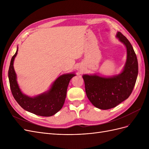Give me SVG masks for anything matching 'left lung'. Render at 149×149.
I'll return each instance as SVG.
<instances>
[{"mask_svg":"<svg viewBox=\"0 0 149 149\" xmlns=\"http://www.w3.org/2000/svg\"><path fill=\"white\" fill-rule=\"evenodd\" d=\"M116 37L126 47L127 59L121 73L112 76L83 74L85 91L89 100L98 109L113 108L129 97L138 75V61L132 45L119 31Z\"/></svg>","mask_w":149,"mask_h":149,"instance_id":"obj_1","label":"left lung"}]
</instances>
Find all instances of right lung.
<instances>
[{
  "label": "right lung",
  "mask_w": 149,
  "mask_h": 149,
  "mask_svg": "<svg viewBox=\"0 0 149 149\" xmlns=\"http://www.w3.org/2000/svg\"><path fill=\"white\" fill-rule=\"evenodd\" d=\"M18 48L17 47L16 53L12 58L8 73L13 97L24 109L31 113L45 117L53 116L63 106L69 83L76 74L74 73L62 74L53 83L48 91L37 96L30 97L22 92L17 81L13 61L17 55Z\"/></svg>",
  "instance_id": "1"
}]
</instances>
